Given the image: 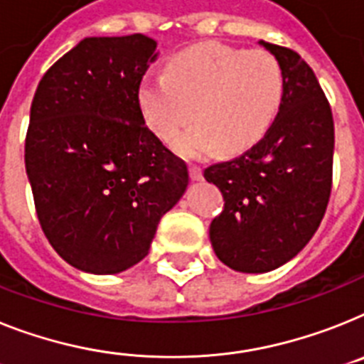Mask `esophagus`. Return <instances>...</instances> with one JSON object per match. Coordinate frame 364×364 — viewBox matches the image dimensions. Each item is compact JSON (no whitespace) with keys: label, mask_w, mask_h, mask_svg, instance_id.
<instances>
[{"label":"esophagus","mask_w":364,"mask_h":364,"mask_svg":"<svg viewBox=\"0 0 364 364\" xmlns=\"http://www.w3.org/2000/svg\"><path fill=\"white\" fill-rule=\"evenodd\" d=\"M188 172H191L192 181H201V179H203V172H201V168L196 166V164H191V166H188Z\"/></svg>","instance_id":"esophagus-1"}]
</instances>
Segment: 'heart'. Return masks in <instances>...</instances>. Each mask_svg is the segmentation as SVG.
<instances>
[{
	"label": "heart",
	"instance_id": "b5f03b06",
	"mask_svg": "<svg viewBox=\"0 0 364 364\" xmlns=\"http://www.w3.org/2000/svg\"><path fill=\"white\" fill-rule=\"evenodd\" d=\"M285 94L281 64L264 50L207 42L173 55L168 73L140 81L139 103L148 127L172 142L192 116L198 122L176 142L187 159L242 154L267 135Z\"/></svg>",
	"mask_w": 364,
	"mask_h": 364
}]
</instances>
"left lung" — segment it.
<instances>
[{
	"instance_id": "1",
	"label": "left lung",
	"mask_w": 364,
	"mask_h": 364,
	"mask_svg": "<svg viewBox=\"0 0 364 364\" xmlns=\"http://www.w3.org/2000/svg\"><path fill=\"white\" fill-rule=\"evenodd\" d=\"M281 64L285 94L267 135L233 161L205 168L224 210L210 222L216 257L244 274L276 270L316 233L331 194V107L311 66L289 48L259 41Z\"/></svg>"
}]
</instances>
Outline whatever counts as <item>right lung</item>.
Returning a JSON list of instances; mask_svg holds the SVG:
<instances>
[{
  "label": "right lung",
  "mask_w": 364,
  "mask_h": 364,
  "mask_svg": "<svg viewBox=\"0 0 364 364\" xmlns=\"http://www.w3.org/2000/svg\"><path fill=\"white\" fill-rule=\"evenodd\" d=\"M157 59L146 35L88 36L44 73L26 172L42 231L77 270L118 274L148 255L188 187L187 164L148 129L139 87Z\"/></svg>",
  "instance_id": "right-lung-1"
}]
</instances>
